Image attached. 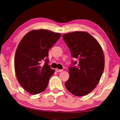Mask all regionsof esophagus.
I'll list each match as a JSON object with an SVG mask.
<instances>
[{
  "label": "esophagus",
  "mask_w": 120,
  "mask_h": 120,
  "mask_svg": "<svg viewBox=\"0 0 120 120\" xmlns=\"http://www.w3.org/2000/svg\"><path fill=\"white\" fill-rule=\"evenodd\" d=\"M55 71H56V72H62L63 70H60V69H58V68H56L55 69Z\"/></svg>",
  "instance_id": "esophagus-1"
}]
</instances>
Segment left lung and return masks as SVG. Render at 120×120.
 <instances>
[{
  "instance_id": "1",
  "label": "left lung",
  "mask_w": 120,
  "mask_h": 120,
  "mask_svg": "<svg viewBox=\"0 0 120 120\" xmlns=\"http://www.w3.org/2000/svg\"><path fill=\"white\" fill-rule=\"evenodd\" d=\"M62 38L72 57L78 60L77 66L69 67L70 77L65 86L73 95H86L96 87L103 72L105 62L102 47L96 38L85 31L67 33Z\"/></svg>"
}]
</instances>
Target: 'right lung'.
Wrapping results in <instances>:
<instances>
[{"label": "right lung", "mask_w": 120, "mask_h": 120, "mask_svg": "<svg viewBox=\"0 0 120 120\" xmlns=\"http://www.w3.org/2000/svg\"><path fill=\"white\" fill-rule=\"evenodd\" d=\"M61 34L45 29L33 30L22 38L15 56L17 79L25 90L32 94L43 92L55 70L48 65V50ZM45 60L43 66L41 62Z\"/></svg>", "instance_id": "add662e5"}]
</instances>
